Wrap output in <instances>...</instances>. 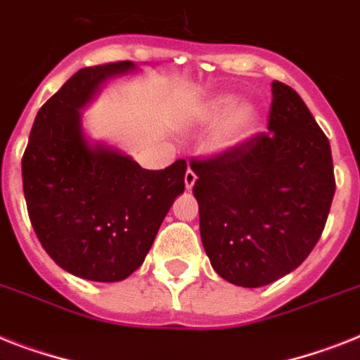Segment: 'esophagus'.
Returning a JSON list of instances; mask_svg holds the SVG:
<instances>
[{
  "mask_svg": "<svg viewBox=\"0 0 360 360\" xmlns=\"http://www.w3.org/2000/svg\"><path fill=\"white\" fill-rule=\"evenodd\" d=\"M186 189H191L193 186H195V182H197V174H195V171L193 169H187L186 171Z\"/></svg>",
  "mask_w": 360,
  "mask_h": 360,
  "instance_id": "esophagus-1",
  "label": "esophagus"
}]
</instances>
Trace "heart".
<instances>
[{"label":"heart","instance_id":"1","mask_svg":"<svg viewBox=\"0 0 360 360\" xmlns=\"http://www.w3.org/2000/svg\"><path fill=\"white\" fill-rule=\"evenodd\" d=\"M236 109V99L233 97H222V99H217L213 103H210V106L206 108V120L212 121V123H219V121L226 120L228 115L233 114V110ZM252 120V110L246 108V106H240L236 110V114L233 115L230 121V134L237 132L239 129L246 127Z\"/></svg>","mask_w":360,"mask_h":360}]
</instances>
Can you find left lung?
Listing matches in <instances>:
<instances>
[{"instance_id": "obj_1", "label": "left lung", "mask_w": 360, "mask_h": 360, "mask_svg": "<svg viewBox=\"0 0 360 360\" xmlns=\"http://www.w3.org/2000/svg\"><path fill=\"white\" fill-rule=\"evenodd\" d=\"M189 165L198 176L202 245L230 283L254 289L280 280L319 243L337 187L333 158L290 86L272 82L266 132Z\"/></svg>"}]
</instances>
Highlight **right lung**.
Listing matches in <instances>:
<instances>
[{"label":"right lung","mask_w":360,"mask_h":360,"mask_svg":"<svg viewBox=\"0 0 360 360\" xmlns=\"http://www.w3.org/2000/svg\"><path fill=\"white\" fill-rule=\"evenodd\" d=\"M129 60L82 68L38 110L22 158L23 195L44 250L70 274L121 281L143 263L163 217L184 191L186 160L148 171L103 145L90 147L79 108Z\"/></svg>","instance_id":"add662e5"}]
</instances>
